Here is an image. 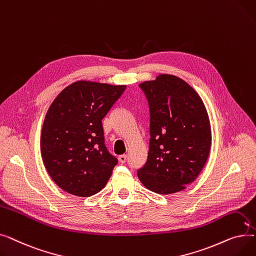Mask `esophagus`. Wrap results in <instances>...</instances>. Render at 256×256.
I'll list each match as a JSON object with an SVG mask.
<instances>
[{
    "label": "esophagus",
    "mask_w": 256,
    "mask_h": 256,
    "mask_svg": "<svg viewBox=\"0 0 256 256\" xmlns=\"http://www.w3.org/2000/svg\"><path fill=\"white\" fill-rule=\"evenodd\" d=\"M119 162L120 163H126V158H128V156L126 154H121L119 156Z\"/></svg>",
    "instance_id": "esophagus-1"
}]
</instances>
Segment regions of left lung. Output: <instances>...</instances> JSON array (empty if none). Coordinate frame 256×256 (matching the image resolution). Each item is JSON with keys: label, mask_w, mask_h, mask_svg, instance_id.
<instances>
[{"label": "left lung", "mask_w": 256, "mask_h": 256, "mask_svg": "<svg viewBox=\"0 0 256 256\" xmlns=\"http://www.w3.org/2000/svg\"><path fill=\"white\" fill-rule=\"evenodd\" d=\"M139 86L150 104L152 138L138 178L154 193L180 192L197 178L210 152L206 108L194 88L176 76L160 74Z\"/></svg>", "instance_id": "8db88e82"}]
</instances>
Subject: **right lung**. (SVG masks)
<instances>
[{
    "instance_id": "obj_1",
    "label": "right lung",
    "mask_w": 256,
    "mask_h": 256,
    "mask_svg": "<svg viewBox=\"0 0 256 256\" xmlns=\"http://www.w3.org/2000/svg\"><path fill=\"white\" fill-rule=\"evenodd\" d=\"M126 85L76 80L50 104L40 137V152L52 180L78 197L98 193L117 158L106 150L102 120Z\"/></svg>"
}]
</instances>
